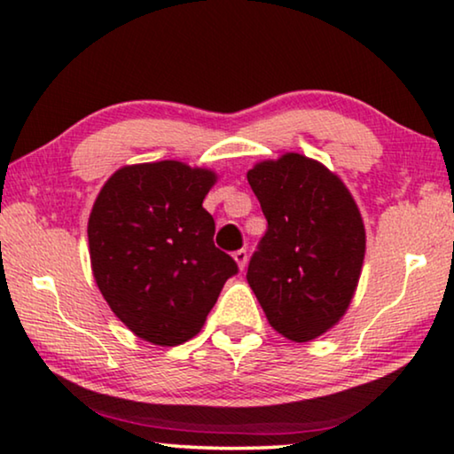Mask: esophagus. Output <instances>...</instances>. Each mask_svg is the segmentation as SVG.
<instances>
[{
    "label": "esophagus",
    "instance_id": "esophagus-1",
    "mask_svg": "<svg viewBox=\"0 0 454 454\" xmlns=\"http://www.w3.org/2000/svg\"><path fill=\"white\" fill-rule=\"evenodd\" d=\"M232 256H234V261H236V265H239V269H240V270H245V267H247V261H248L247 250H245V248L236 250V253H234Z\"/></svg>",
    "mask_w": 454,
    "mask_h": 454
}]
</instances>
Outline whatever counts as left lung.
<instances>
[{
    "label": "left lung",
    "mask_w": 454,
    "mask_h": 454,
    "mask_svg": "<svg viewBox=\"0 0 454 454\" xmlns=\"http://www.w3.org/2000/svg\"><path fill=\"white\" fill-rule=\"evenodd\" d=\"M247 179L267 232L247 281L270 328L309 342L334 328L361 279L367 234L358 206L336 173L300 153L254 162Z\"/></svg>",
    "instance_id": "1"
}]
</instances>
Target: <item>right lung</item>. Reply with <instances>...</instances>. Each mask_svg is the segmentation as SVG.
Listing matches in <instances>:
<instances>
[{"label":"right lung","mask_w":454,"mask_h":454,"mask_svg":"<svg viewBox=\"0 0 454 454\" xmlns=\"http://www.w3.org/2000/svg\"><path fill=\"white\" fill-rule=\"evenodd\" d=\"M218 181L181 160L120 167L93 201L87 239L93 279L124 326L157 347L204 328L239 267L214 247L204 200Z\"/></svg>","instance_id":"obj_1"}]
</instances>
